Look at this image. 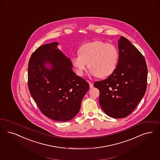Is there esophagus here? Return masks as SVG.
<instances>
[{"instance_id":"obj_1","label":"esophagus","mask_w":160,"mask_h":160,"mask_svg":"<svg viewBox=\"0 0 160 160\" xmlns=\"http://www.w3.org/2000/svg\"><path fill=\"white\" fill-rule=\"evenodd\" d=\"M89 86L90 88V89H92V88H93V84L92 83V82H89Z\"/></svg>"}]
</instances>
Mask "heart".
<instances>
[{
  "label": "heart",
  "instance_id": "obj_1",
  "mask_svg": "<svg viewBox=\"0 0 160 160\" xmlns=\"http://www.w3.org/2000/svg\"><path fill=\"white\" fill-rule=\"evenodd\" d=\"M78 55L71 58V63L77 74L83 76L88 67L90 74L99 78H106L115 71L119 53L115 46L101 41H95L82 45Z\"/></svg>",
  "mask_w": 160,
  "mask_h": 160
}]
</instances>
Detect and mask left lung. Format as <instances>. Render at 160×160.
I'll list each match as a JSON object with an SVG mask.
<instances>
[{
	"label": "left lung",
	"mask_w": 160,
	"mask_h": 160,
	"mask_svg": "<svg viewBox=\"0 0 160 160\" xmlns=\"http://www.w3.org/2000/svg\"><path fill=\"white\" fill-rule=\"evenodd\" d=\"M119 58L114 72L98 81L99 104L107 115L114 118L130 115L143 97L147 84L145 59L130 42L122 36L118 41Z\"/></svg>",
	"instance_id": "1"
}]
</instances>
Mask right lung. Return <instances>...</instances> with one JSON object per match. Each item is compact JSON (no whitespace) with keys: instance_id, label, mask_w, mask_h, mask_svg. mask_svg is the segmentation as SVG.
<instances>
[{"instance_id":"obj_1","label":"right lung","mask_w":160,"mask_h":160,"mask_svg":"<svg viewBox=\"0 0 160 160\" xmlns=\"http://www.w3.org/2000/svg\"><path fill=\"white\" fill-rule=\"evenodd\" d=\"M58 45V42L42 45L32 53L28 62V85L45 116L55 121L67 122L78 112L89 84L74 72L70 58Z\"/></svg>"}]
</instances>
